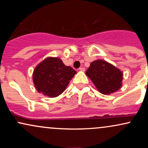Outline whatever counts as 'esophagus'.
Returning a JSON list of instances; mask_svg holds the SVG:
<instances>
[{
	"instance_id": "esophagus-1",
	"label": "esophagus",
	"mask_w": 148,
	"mask_h": 148,
	"mask_svg": "<svg viewBox=\"0 0 148 148\" xmlns=\"http://www.w3.org/2000/svg\"><path fill=\"white\" fill-rule=\"evenodd\" d=\"M79 70H80V71H82V72H85V70H86V69H85L84 67H80Z\"/></svg>"
}]
</instances>
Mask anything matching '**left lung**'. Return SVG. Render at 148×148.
Here are the masks:
<instances>
[{
	"label": "left lung",
	"instance_id": "8db88e82",
	"mask_svg": "<svg viewBox=\"0 0 148 148\" xmlns=\"http://www.w3.org/2000/svg\"><path fill=\"white\" fill-rule=\"evenodd\" d=\"M86 74L97 89L103 95H110L118 91L123 85V72L103 60L92 62Z\"/></svg>",
	"mask_w": 148,
	"mask_h": 148
}]
</instances>
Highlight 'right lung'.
Instances as JSON below:
<instances>
[{
    "label": "right lung",
    "instance_id": "1",
    "mask_svg": "<svg viewBox=\"0 0 148 148\" xmlns=\"http://www.w3.org/2000/svg\"><path fill=\"white\" fill-rule=\"evenodd\" d=\"M76 72L57 57H48L36 66L33 81L37 92L49 97H56L65 90Z\"/></svg>",
    "mask_w": 148,
    "mask_h": 148
}]
</instances>
